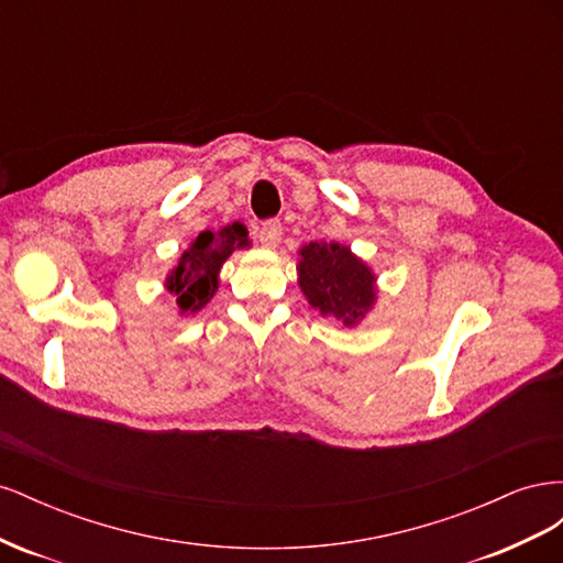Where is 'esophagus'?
I'll use <instances>...</instances> for the list:
<instances>
[{"label":"esophagus","mask_w":563,"mask_h":563,"mask_svg":"<svg viewBox=\"0 0 563 563\" xmlns=\"http://www.w3.org/2000/svg\"><path fill=\"white\" fill-rule=\"evenodd\" d=\"M258 240L265 249H277L282 242V223L279 220H267L258 230Z\"/></svg>","instance_id":"34e87169"}]
</instances>
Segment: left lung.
Here are the masks:
<instances>
[{"instance_id": "left-lung-1", "label": "left lung", "mask_w": 563, "mask_h": 563, "mask_svg": "<svg viewBox=\"0 0 563 563\" xmlns=\"http://www.w3.org/2000/svg\"><path fill=\"white\" fill-rule=\"evenodd\" d=\"M298 286L314 310L356 327L378 300L376 275L338 242H310L298 251Z\"/></svg>"}]
</instances>
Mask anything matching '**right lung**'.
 Here are the masks:
<instances>
[{
	"instance_id": "1",
	"label": "right lung",
	"mask_w": 563,
	"mask_h": 563,
	"mask_svg": "<svg viewBox=\"0 0 563 563\" xmlns=\"http://www.w3.org/2000/svg\"><path fill=\"white\" fill-rule=\"evenodd\" d=\"M236 249H251L249 232L242 223L216 232L203 230L195 236L164 279L166 291L176 296L180 314L199 312L216 296L220 267Z\"/></svg>"
}]
</instances>
